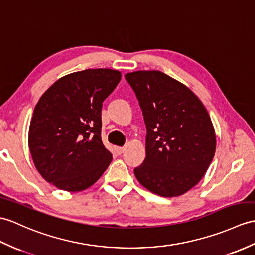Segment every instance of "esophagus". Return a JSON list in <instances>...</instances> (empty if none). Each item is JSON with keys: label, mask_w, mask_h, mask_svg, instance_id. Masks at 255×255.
<instances>
[{"label": "esophagus", "mask_w": 255, "mask_h": 255, "mask_svg": "<svg viewBox=\"0 0 255 255\" xmlns=\"http://www.w3.org/2000/svg\"><path fill=\"white\" fill-rule=\"evenodd\" d=\"M124 151H125V147H121V146H116L115 147V152L117 153L118 155H121Z\"/></svg>", "instance_id": "esophagus-1"}]
</instances>
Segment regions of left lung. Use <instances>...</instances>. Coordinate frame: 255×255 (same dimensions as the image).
<instances>
[{
	"mask_svg": "<svg viewBox=\"0 0 255 255\" xmlns=\"http://www.w3.org/2000/svg\"><path fill=\"white\" fill-rule=\"evenodd\" d=\"M146 126V156L134 176L147 190L178 197L203 178L216 150V134L201 100L159 70L125 75Z\"/></svg>",
	"mask_w": 255,
	"mask_h": 255,
	"instance_id": "1",
	"label": "left lung"
}]
</instances>
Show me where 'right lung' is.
Masks as SVG:
<instances>
[{
  "mask_svg": "<svg viewBox=\"0 0 255 255\" xmlns=\"http://www.w3.org/2000/svg\"><path fill=\"white\" fill-rule=\"evenodd\" d=\"M110 68L86 69L56 80L40 98L29 126L35 168L61 190L96 183L113 159L101 139L102 103L121 81Z\"/></svg>",
  "mask_w": 255,
  "mask_h": 255,
  "instance_id": "right-lung-1",
  "label": "right lung"
}]
</instances>
